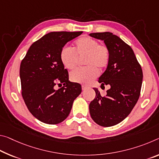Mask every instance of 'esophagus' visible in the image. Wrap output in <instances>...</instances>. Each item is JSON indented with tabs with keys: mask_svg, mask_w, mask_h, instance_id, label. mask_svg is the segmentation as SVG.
<instances>
[{
	"mask_svg": "<svg viewBox=\"0 0 159 159\" xmlns=\"http://www.w3.org/2000/svg\"><path fill=\"white\" fill-rule=\"evenodd\" d=\"M87 89H88V87H87V86H85V85H82V90H86Z\"/></svg>",
	"mask_w": 159,
	"mask_h": 159,
	"instance_id": "obj_1",
	"label": "esophagus"
}]
</instances>
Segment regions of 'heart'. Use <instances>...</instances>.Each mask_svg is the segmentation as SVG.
Returning <instances> with one entry per match:
<instances>
[{
	"mask_svg": "<svg viewBox=\"0 0 159 159\" xmlns=\"http://www.w3.org/2000/svg\"><path fill=\"white\" fill-rule=\"evenodd\" d=\"M87 66L79 68L70 73L72 81L89 84L96 79L98 69H104L110 62V51L105 44H99L98 40L90 37H81L75 42L74 49L69 47H63L60 59L65 68L74 69L79 64V58H84Z\"/></svg>",
	"mask_w": 159,
	"mask_h": 159,
	"instance_id": "heart-1",
	"label": "heart"
}]
</instances>
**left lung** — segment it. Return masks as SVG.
<instances>
[{
  "label": "left lung",
  "mask_w": 159,
  "mask_h": 159,
  "mask_svg": "<svg viewBox=\"0 0 159 159\" xmlns=\"http://www.w3.org/2000/svg\"><path fill=\"white\" fill-rule=\"evenodd\" d=\"M90 36L103 40L110 51L107 68L99 78L101 85H109L105 95L94 88L95 98L89 105L95 123L111 127L124 120L137 102L142 89L143 72L129 45L111 32H95Z\"/></svg>",
  "instance_id": "1"
}]
</instances>
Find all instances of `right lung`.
Returning a JSON list of instances; mask_svg holds the SVG:
<instances>
[{"label":"right lung","mask_w":159,"mask_h":159,"mask_svg":"<svg viewBox=\"0 0 159 159\" xmlns=\"http://www.w3.org/2000/svg\"><path fill=\"white\" fill-rule=\"evenodd\" d=\"M83 32H52L34 42L20 68L22 96L31 114L49 125L61 122L69 116L81 85L70 82L60 59L64 45ZM63 84L58 90L56 85Z\"/></svg>","instance_id":"right-lung-1"}]
</instances>
